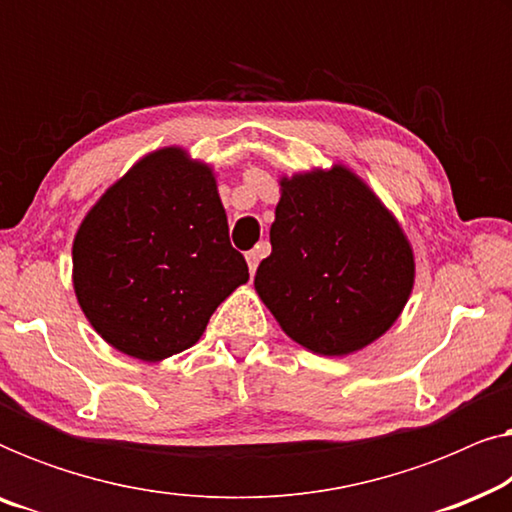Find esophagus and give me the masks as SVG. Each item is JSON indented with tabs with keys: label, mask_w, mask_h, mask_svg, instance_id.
Listing matches in <instances>:
<instances>
[{
	"label": "esophagus",
	"mask_w": 512,
	"mask_h": 512,
	"mask_svg": "<svg viewBox=\"0 0 512 512\" xmlns=\"http://www.w3.org/2000/svg\"><path fill=\"white\" fill-rule=\"evenodd\" d=\"M258 261H261V251H258V249L249 251V254H247V265H249L251 277H254V272H256V268H258Z\"/></svg>",
	"instance_id": "34e87169"
}]
</instances>
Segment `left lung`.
Segmentation results:
<instances>
[{
    "label": "left lung",
    "mask_w": 512,
    "mask_h": 512,
    "mask_svg": "<svg viewBox=\"0 0 512 512\" xmlns=\"http://www.w3.org/2000/svg\"><path fill=\"white\" fill-rule=\"evenodd\" d=\"M272 254L256 293L298 345L321 356L368 347L394 326L415 256L394 214L345 165L282 177Z\"/></svg>",
    "instance_id": "8db88e82"
}]
</instances>
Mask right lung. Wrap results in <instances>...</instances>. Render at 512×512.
<instances>
[{"mask_svg":"<svg viewBox=\"0 0 512 512\" xmlns=\"http://www.w3.org/2000/svg\"><path fill=\"white\" fill-rule=\"evenodd\" d=\"M72 263L90 326L139 361L193 347L249 279L212 167L179 146L149 153L104 191L76 230Z\"/></svg>","mask_w":512,"mask_h":512,"instance_id":"right-lung-1","label":"right lung"}]
</instances>
